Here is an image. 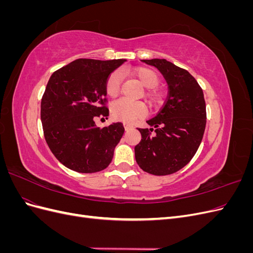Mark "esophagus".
<instances>
[{
	"label": "esophagus",
	"mask_w": 253,
	"mask_h": 253,
	"mask_svg": "<svg viewBox=\"0 0 253 253\" xmlns=\"http://www.w3.org/2000/svg\"><path fill=\"white\" fill-rule=\"evenodd\" d=\"M124 126H125V128H126V131H128V129H131V128H133V127H134L132 125L126 124V122H125V124H124Z\"/></svg>",
	"instance_id": "34e87169"
}]
</instances>
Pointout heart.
Listing matches in <instances>:
<instances>
[{"label": "heart", "instance_id": "heart-1", "mask_svg": "<svg viewBox=\"0 0 253 253\" xmlns=\"http://www.w3.org/2000/svg\"><path fill=\"white\" fill-rule=\"evenodd\" d=\"M132 75L141 83V85L149 89L145 94V98L151 104H155L159 102V94L157 91L153 90L159 83V77L155 71L147 67L135 68L132 72ZM121 74L119 72L112 73L105 83V91L109 97L115 98L120 93L121 88ZM112 115L115 119L122 120L125 122H132L137 118L144 116L147 113V109L141 102H133L126 100V99H120V100L114 102L112 104Z\"/></svg>", "mask_w": 253, "mask_h": 253}]
</instances>
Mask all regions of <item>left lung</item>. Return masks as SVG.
I'll return each instance as SVG.
<instances>
[{
  "label": "left lung",
  "mask_w": 253,
  "mask_h": 253,
  "mask_svg": "<svg viewBox=\"0 0 253 253\" xmlns=\"http://www.w3.org/2000/svg\"><path fill=\"white\" fill-rule=\"evenodd\" d=\"M155 66L169 85L163 109L147 121L150 128H138L140 142L135 147L136 163L153 175H169L185 167L200 147L206 127L204 93L195 78L166 59L142 60Z\"/></svg>",
  "instance_id": "obj_1"
}]
</instances>
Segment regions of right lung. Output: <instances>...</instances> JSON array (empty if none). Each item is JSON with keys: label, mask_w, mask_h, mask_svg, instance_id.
I'll list each match as a JSON object with an SVG mask.
<instances>
[{"label": "right lung", "mask_w": 253, "mask_h": 253, "mask_svg": "<svg viewBox=\"0 0 253 253\" xmlns=\"http://www.w3.org/2000/svg\"><path fill=\"white\" fill-rule=\"evenodd\" d=\"M126 59H77L53 73L41 101L44 137L52 154L80 173L104 170L125 132L121 122L98 127L94 119L108 116L105 83Z\"/></svg>", "instance_id": "add662e5"}]
</instances>
